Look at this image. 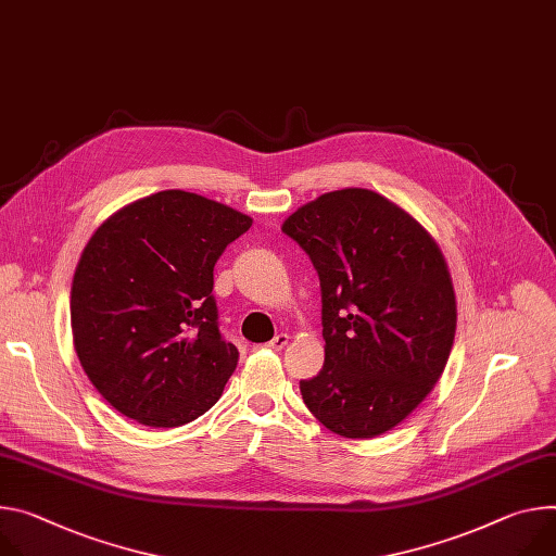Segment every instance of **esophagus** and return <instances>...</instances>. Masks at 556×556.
<instances>
[{
  "instance_id": "34e87169",
  "label": "esophagus",
  "mask_w": 556,
  "mask_h": 556,
  "mask_svg": "<svg viewBox=\"0 0 556 556\" xmlns=\"http://www.w3.org/2000/svg\"><path fill=\"white\" fill-rule=\"evenodd\" d=\"M288 339H290V337L281 332V334H277L273 341H268V348H273V350H283V348L288 345Z\"/></svg>"
}]
</instances>
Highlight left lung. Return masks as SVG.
Returning <instances> with one entry per match:
<instances>
[{
    "label": "left lung",
    "mask_w": 556,
    "mask_h": 556,
    "mask_svg": "<svg viewBox=\"0 0 556 556\" xmlns=\"http://www.w3.org/2000/svg\"><path fill=\"white\" fill-rule=\"evenodd\" d=\"M321 286L324 368L299 381L332 432L372 439L406 419L439 381L457 328L452 279L434 239L366 188L326 192L281 228Z\"/></svg>",
    "instance_id": "left-lung-1"
}]
</instances>
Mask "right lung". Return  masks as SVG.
<instances>
[{
  "instance_id": "add662e5",
  "label": "right lung",
  "mask_w": 556,
  "mask_h": 556,
  "mask_svg": "<svg viewBox=\"0 0 556 556\" xmlns=\"http://www.w3.org/2000/svg\"><path fill=\"white\" fill-rule=\"evenodd\" d=\"M252 219L162 190L97 228L77 264L71 326L84 372L115 410L153 428L208 413L237 368L213 270Z\"/></svg>"
}]
</instances>
